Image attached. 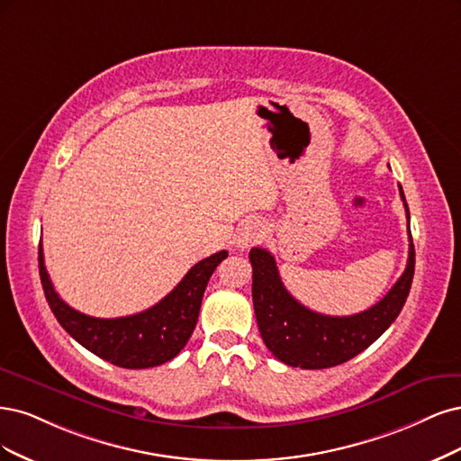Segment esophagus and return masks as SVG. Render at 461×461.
<instances>
[{
	"label": "esophagus",
	"instance_id": "obj_1",
	"mask_svg": "<svg viewBox=\"0 0 461 461\" xmlns=\"http://www.w3.org/2000/svg\"><path fill=\"white\" fill-rule=\"evenodd\" d=\"M264 237V226L260 220H247L245 226L241 228L240 235H237V247L240 249H249L252 245H257Z\"/></svg>",
	"mask_w": 461,
	"mask_h": 461
}]
</instances>
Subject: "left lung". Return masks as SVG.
Masks as SVG:
<instances>
[{
	"instance_id": "8db88e82",
	"label": "left lung",
	"mask_w": 461,
	"mask_h": 461,
	"mask_svg": "<svg viewBox=\"0 0 461 461\" xmlns=\"http://www.w3.org/2000/svg\"><path fill=\"white\" fill-rule=\"evenodd\" d=\"M410 250L404 274L371 308L354 316H325L303 306L281 284L276 258L266 249H250L252 304L264 345L279 362L303 369H323L343 364L391 328L402 310L413 279L415 250L410 233V211L404 191Z\"/></svg>"
}]
</instances>
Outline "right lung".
Listing matches in <instances>:
<instances>
[{"instance_id": "add662e5", "label": "right lung", "mask_w": 461, "mask_h": 461, "mask_svg": "<svg viewBox=\"0 0 461 461\" xmlns=\"http://www.w3.org/2000/svg\"><path fill=\"white\" fill-rule=\"evenodd\" d=\"M228 250L197 262L165 299L140 314L92 318L70 308L53 289L40 243V279L48 304L63 330L99 358L118 367L143 369L172 360L185 347L197 325L206 284Z\"/></svg>"}]
</instances>
